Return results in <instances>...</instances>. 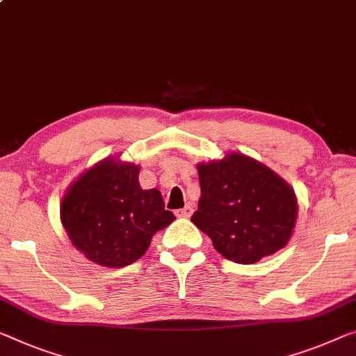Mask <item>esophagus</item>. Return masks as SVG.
Wrapping results in <instances>:
<instances>
[{"label": "esophagus", "instance_id": "obj_1", "mask_svg": "<svg viewBox=\"0 0 356 356\" xmlns=\"http://www.w3.org/2000/svg\"><path fill=\"white\" fill-rule=\"evenodd\" d=\"M193 213H194V209H193V207H191V205H186L184 209L175 211V215H177L178 218H191V215H193Z\"/></svg>", "mask_w": 356, "mask_h": 356}]
</instances>
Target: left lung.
Masks as SVG:
<instances>
[{
    "mask_svg": "<svg viewBox=\"0 0 356 356\" xmlns=\"http://www.w3.org/2000/svg\"><path fill=\"white\" fill-rule=\"evenodd\" d=\"M200 200L191 218L226 259L253 264L285 247L298 216L294 191L243 154L199 163Z\"/></svg>",
    "mask_w": 356,
    "mask_h": 356,
    "instance_id": "8db88e82",
    "label": "left lung"
}]
</instances>
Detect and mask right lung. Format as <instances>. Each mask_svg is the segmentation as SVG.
Masks as SVG:
<instances>
[{
	"label": "right lung",
	"mask_w": 356,
	"mask_h": 356,
	"mask_svg": "<svg viewBox=\"0 0 356 356\" xmlns=\"http://www.w3.org/2000/svg\"><path fill=\"white\" fill-rule=\"evenodd\" d=\"M140 167L103 161L81 175L62 200V224L76 248L100 266L140 259L152 235L175 221L157 189H141Z\"/></svg>",
	"instance_id": "right-lung-1"
}]
</instances>
